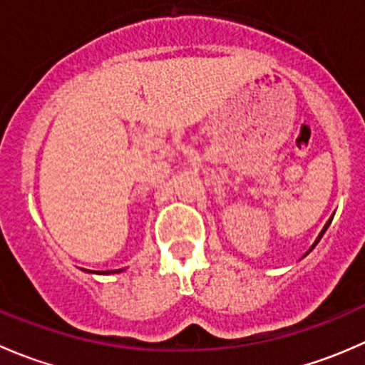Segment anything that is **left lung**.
Segmentation results:
<instances>
[{"label":"left lung","instance_id":"left-lung-1","mask_svg":"<svg viewBox=\"0 0 365 365\" xmlns=\"http://www.w3.org/2000/svg\"><path fill=\"white\" fill-rule=\"evenodd\" d=\"M330 222H332V217H330V220H329V222H327V224H325V227H323V230H322V233H319V237H318V238H316V242H314V244H312V247H311V249H309V251H307V252H305V254H309V252H311V251H312V249H314V247H316V244H318V242H319V240H322L323 233H325V231H327V227H329V226H330Z\"/></svg>","mask_w":365,"mask_h":365}]
</instances>
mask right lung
Segmentation results:
<instances>
[{
  "mask_svg": "<svg viewBox=\"0 0 365 365\" xmlns=\"http://www.w3.org/2000/svg\"><path fill=\"white\" fill-rule=\"evenodd\" d=\"M121 270H106V272H102V274H120ZM98 274H101V272H98Z\"/></svg>",
  "mask_w": 365,
  "mask_h": 365,
  "instance_id": "obj_1",
  "label": "right lung"
}]
</instances>
